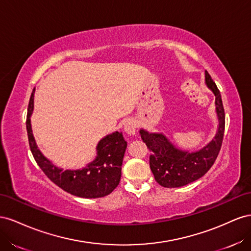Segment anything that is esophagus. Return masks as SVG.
Returning a JSON list of instances; mask_svg holds the SVG:
<instances>
[{
	"label": "esophagus",
	"instance_id": "esophagus-1",
	"mask_svg": "<svg viewBox=\"0 0 251 251\" xmlns=\"http://www.w3.org/2000/svg\"><path fill=\"white\" fill-rule=\"evenodd\" d=\"M124 130L128 135H130V137L135 135V133H137V124H135V122L132 120L128 121L124 126Z\"/></svg>",
	"mask_w": 251,
	"mask_h": 251
}]
</instances>
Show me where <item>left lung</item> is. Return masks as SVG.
Returning <instances> with one entry per match:
<instances>
[{"mask_svg":"<svg viewBox=\"0 0 251 251\" xmlns=\"http://www.w3.org/2000/svg\"><path fill=\"white\" fill-rule=\"evenodd\" d=\"M205 84L216 97L218 129L214 138L197 151L177 148L162 132H149L141 128L140 135L150 150L149 164L155 181L163 187L176 188L197 181L210 169L220 152L224 137L225 112L220 90L209 74L205 73Z\"/></svg>","mask_w":251,"mask_h":251,"instance_id":"left-lung-1","label":"left lung"}]
</instances>
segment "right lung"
Here are the masks:
<instances>
[{
	"mask_svg": "<svg viewBox=\"0 0 251 251\" xmlns=\"http://www.w3.org/2000/svg\"><path fill=\"white\" fill-rule=\"evenodd\" d=\"M34 90L28 105L26 128L32 155L43 173L60 188L74 196L85 199L108 196L121 180L122 164L127 148L123 133L114 131L100 140L96 159L82 169L64 170L55 166L41 152L32 133L30 118L33 112Z\"/></svg>",
	"mask_w": 251,
	"mask_h": 251,
	"instance_id": "1",
	"label": "right lung"
}]
</instances>
